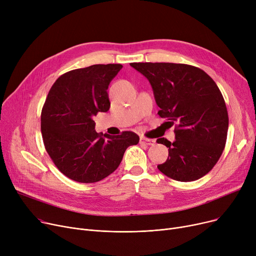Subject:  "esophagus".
<instances>
[{
    "instance_id": "obj_1",
    "label": "esophagus",
    "mask_w": 256,
    "mask_h": 256,
    "mask_svg": "<svg viewBox=\"0 0 256 256\" xmlns=\"http://www.w3.org/2000/svg\"><path fill=\"white\" fill-rule=\"evenodd\" d=\"M140 143L150 146V145H154V143H156V140H154V139H147V138L141 137V138H140Z\"/></svg>"
}]
</instances>
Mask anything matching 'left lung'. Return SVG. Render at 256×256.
I'll return each instance as SVG.
<instances>
[{
  "label": "left lung",
  "instance_id": "1",
  "mask_svg": "<svg viewBox=\"0 0 256 256\" xmlns=\"http://www.w3.org/2000/svg\"><path fill=\"white\" fill-rule=\"evenodd\" d=\"M152 87L160 110L176 141L156 140L168 147L166 162L158 165L168 178L193 182L216 165L225 147L228 113L222 93L202 70L176 63H130Z\"/></svg>",
  "mask_w": 256,
  "mask_h": 256
}]
</instances>
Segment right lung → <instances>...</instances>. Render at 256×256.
Here are the masks:
<instances>
[{
  "label": "right lung",
  "mask_w": 256,
  "mask_h": 256,
  "mask_svg": "<svg viewBox=\"0 0 256 256\" xmlns=\"http://www.w3.org/2000/svg\"><path fill=\"white\" fill-rule=\"evenodd\" d=\"M121 64H96L59 76L42 111V134L54 164L68 178L96 182L113 173L124 152L139 142L132 132L118 136L96 132L93 117L110 109L108 88Z\"/></svg>",
  "instance_id": "1"
}]
</instances>
